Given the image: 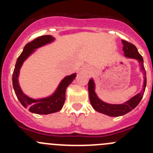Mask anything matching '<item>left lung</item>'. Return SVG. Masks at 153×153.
Listing matches in <instances>:
<instances>
[{"instance_id": "left-lung-1", "label": "left lung", "mask_w": 153, "mask_h": 153, "mask_svg": "<svg viewBox=\"0 0 153 153\" xmlns=\"http://www.w3.org/2000/svg\"><path fill=\"white\" fill-rule=\"evenodd\" d=\"M121 42H122L123 44V51H124L125 56L128 57V58H135V59L138 60V62H139L140 66H141V69L143 71V75H144V77H143L144 81H143V87L142 91L140 93L137 94L135 96L132 97L130 100L126 101L124 104H109L103 102L102 101H101L97 97L96 94L95 92V84H94L93 80H89V83H88L89 101H90L91 104H92L94 109L96 110L97 112H99L101 113L105 114V115L112 117L121 116V115H125V114L128 113L133 109H135L142 99L146 85V71H145L144 66H143V57L140 55L136 47L134 44H131V43L128 42L126 41H124V40H122Z\"/></svg>"}]
</instances>
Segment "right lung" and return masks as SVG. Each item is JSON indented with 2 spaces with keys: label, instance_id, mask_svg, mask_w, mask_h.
<instances>
[{
  "label": "right lung",
  "instance_id": "obj_1",
  "mask_svg": "<svg viewBox=\"0 0 153 153\" xmlns=\"http://www.w3.org/2000/svg\"><path fill=\"white\" fill-rule=\"evenodd\" d=\"M53 40L54 38L51 35H42V36L38 37V38L32 40V41L26 44L22 53L20 55V56L17 59L15 69H14L13 74H12V84H13L14 90H15L17 98L24 107L28 108L29 111H30L31 112H33V113L47 115V114L54 113V112H56L59 111L60 109H61L66 100L65 95L67 86L73 81V80L76 77L75 74H72L69 76L66 77L61 81L58 89L54 93V95L49 97V98H44V99H32V98H29L27 95H24L21 91V87H20L18 82V74H19L20 68H21L24 60L33 52L34 49L41 47L44 44H48Z\"/></svg>",
  "mask_w": 153,
  "mask_h": 153
}]
</instances>
